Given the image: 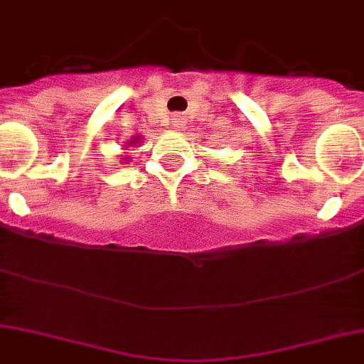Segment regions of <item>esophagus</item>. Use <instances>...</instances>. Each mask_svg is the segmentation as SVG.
<instances>
[{
    "label": "esophagus",
    "instance_id": "34e87169",
    "mask_svg": "<svg viewBox=\"0 0 364 364\" xmlns=\"http://www.w3.org/2000/svg\"><path fill=\"white\" fill-rule=\"evenodd\" d=\"M173 126H176V128H181V119H173Z\"/></svg>",
    "mask_w": 364,
    "mask_h": 364
}]
</instances>
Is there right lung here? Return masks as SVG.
Segmentation results:
<instances>
[{
  "instance_id": "1",
  "label": "right lung",
  "mask_w": 364,
  "mask_h": 364,
  "mask_svg": "<svg viewBox=\"0 0 364 364\" xmlns=\"http://www.w3.org/2000/svg\"><path fill=\"white\" fill-rule=\"evenodd\" d=\"M139 139H141V137L136 136V137H132V139H130V141H128V143H136V141H139Z\"/></svg>"
}]
</instances>
